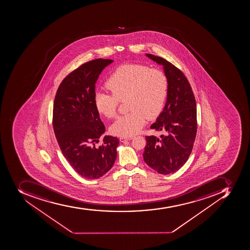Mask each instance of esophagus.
<instances>
[{
    "label": "esophagus",
    "instance_id": "esophagus-1",
    "mask_svg": "<svg viewBox=\"0 0 250 250\" xmlns=\"http://www.w3.org/2000/svg\"><path fill=\"white\" fill-rule=\"evenodd\" d=\"M133 139V137H120V141L121 142H125L126 141H130Z\"/></svg>",
    "mask_w": 250,
    "mask_h": 250
}]
</instances>
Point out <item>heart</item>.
I'll list each match as a JSON object with an SVG mask.
<instances>
[{"label":"heart","instance_id":"b5f03b06","mask_svg":"<svg viewBox=\"0 0 250 250\" xmlns=\"http://www.w3.org/2000/svg\"><path fill=\"white\" fill-rule=\"evenodd\" d=\"M105 86L112 94H95L94 104L98 113L113 118L120 101L126 98L130 110L118 117L111 126L112 132L119 136L134 135L144 126L146 119H156L165 107L168 93L165 74L139 63H126L116 68L108 78Z\"/></svg>","mask_w":250,"mask_h":250}]
</instances>
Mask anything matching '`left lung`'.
I'll use <instances>...</instances> for the list:
<instances>
[{
	"mask_svg": "<svg viewBox=\"0 0 250 250\" xmlns=\"http://www.w3.org/2000/svg\"><path fill=\"white\" fill-rule=\"evenodd\" d=\"M162 65L168 80L165 108L151 129L161 131V138L146 136L143 158L159 174L176 172L185 165L197 134V108L193 90L184 74L162 57L146 54Z\"/></svg>",
	"mask_w": 250,
	"mask_h": 250,
	"instance_id": "left-lung-1",
	"label": "left lung"
}]
</instances>
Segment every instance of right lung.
Listing matches in <instances>:
<instances>
[{"label": "right lung", "mask_w": 250, "mask_h": 250, "mask_svg": "<svg viewBox=\"0 0 250 250\" xmlns=\"http://www.w3.org/2000/svg\"><path fill=\"white\" fill-rule=\"evenodd\" d=\"M112 60L83 63L62 81L53 104V126L61 152L74 170L87 179H99L116 161L119 139L100 138L105 128L94 104L95 84Z\"/></svg>", "instance_id": "add662e5"}]
</instances>
